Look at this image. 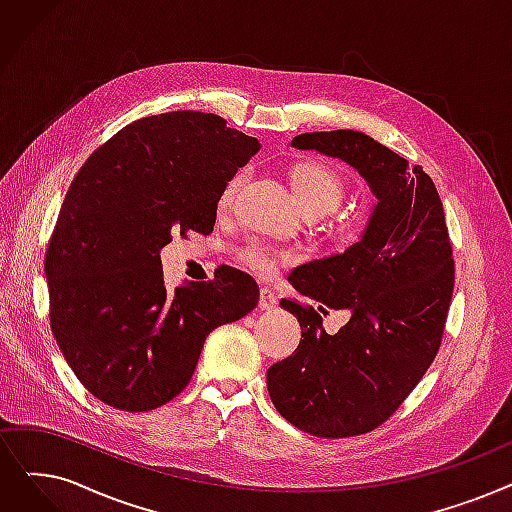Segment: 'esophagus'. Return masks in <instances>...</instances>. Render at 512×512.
I'll use <instances>...</instances> for the list:
<instances>
[{"label":"esophagus","mask_w":512,"mask_h":512,"mask_svg":"<svg viewBox=\"0 0 512 512\" xmlns=\"http://www.w3.org/2000/svg\"><path fill=\"white\" fill-rule=\"evenodd\" d=\"M276 305H278V299L274 297V293L270 291V288H261V293H259V307L265 309V311H270V309H274Z\"/></svg>","instance_id":"1"}]
</instances>
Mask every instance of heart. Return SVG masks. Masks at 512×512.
Here are the masks:
<instances>
[{"label": "heart", "instance_id": "heart-1", "mask_svg": "<svg viewBox=\"0 0 512 512\" xmlns=\"http://www.w3.org/2000/svg\"><path fill=\"white\" fill-rule=\"evenodd\" d=\"M247 180V169L236 171L224 184L217 198V207L226 211L234 205L236 194ZM293 184L301 198V205L309 215H324L339 207L345 196L343 177L324 163H301L293 169ZM244 265L259 276H272L278 272L280 265L291 263L295 257L288 251H280L270 244L253 242L240 253Z\"/></svg>", "mask_w": 512, "mask_h": 512}]
</instances>
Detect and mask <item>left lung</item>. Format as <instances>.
Listing matches in <instances>:
<instances>
[{"mask_svg":"<svg viewBox=\"0 0 512 512\" xmlns=\"http://www.w3.org/2000/svg\"><path fill=\"white\" fill-rule=\"evenodd\" d=\"M295 148L318 150L358 169L379 198L364 236L345 253L301 265L291 284L323 305L349 308L328 336L314 305L282 299L297 316L299 347L270 366L276 410L318 437L381 427L404 404L439 351L454 291L452 242L441 198L420 165L362 131L301 133Z\"/></svg>","mask_w":512,"mask_h":512,"instance_id":"left-lung-1","label":"left lung"}]
</instances>
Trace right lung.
Segmentation results:
<instances>
[{
    "label": "right lung",
    "instance_id": "right-lung-1",
    "mask_svg": "<svg viewBox=\"0 0 512 512\" xmlns=\"http://www.w3.org/2000/svg\"><path fill=\"white\" fill-rule=\"evenodd\" d=\"M257 150L226 119L175 110L129 123L75 175L46 251L50 326L100 402H171L209 332L255 309L257 282L234 268L169 293L159 251L177 232H213L221 188Z\"/></svg>",
    "mask_w": 512,
    "mask_h": 512
}]
</instances>
